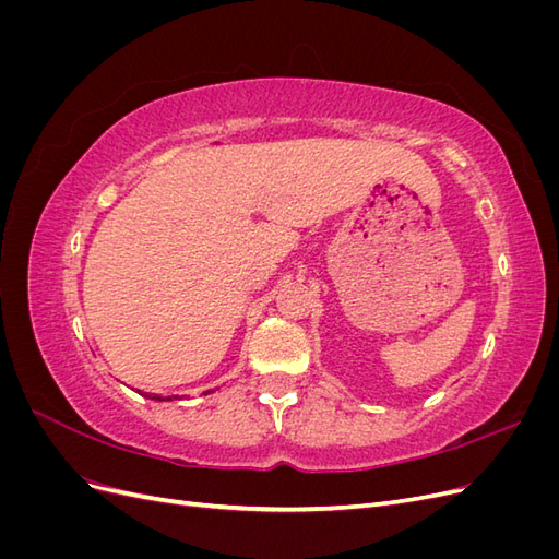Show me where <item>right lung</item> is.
I'll list each match as a JSON object with an SVG mask.
<instances>
[{
    "label": "right lung",
    "mask_w": 559,
    "mask_h": 559,
    "mask_svg": "<svg viewBox=\"0 0 559 559\" xmlns=\"http://www.w3.org/2000/svg\"><path fill=\"white\" fill-rule=\"evenodd\" d=\"M210 394V392H205ZM146 399H154V401H173V399H179V396H160V394H146Z\"/></svg>",
    "instance_id": "1"
}]
</instances>
